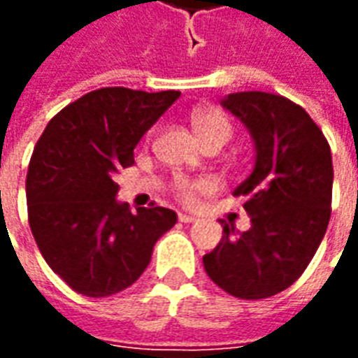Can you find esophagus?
Returning a JSON list of instances; mask_svg holds the SVG:
<instances>
[{"instance_id":"esophagus-1","label":"esophagus","mask_w":358,"mask_h":358,"mask_svg":"<svg viewBox=\"0 0 358 358\" xmlns=\"http://www.w3.org/2000/svg\"><path fill=\"white\" fill-rule=\"evenodd\" d=\"M178 220L180 222H184V224H189V222H195L197 218L194 215H186V213H178Z\"/></svg>"}]
</instances>
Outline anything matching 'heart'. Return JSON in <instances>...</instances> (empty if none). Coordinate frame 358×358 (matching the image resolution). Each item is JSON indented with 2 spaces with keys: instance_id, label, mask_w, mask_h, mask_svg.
I'll return each mask as SVG.
<instances>
[{
  "instance_id": "heart-1",
  "label": "heart",
  "mask_w": 358,
  "mask_h": 358,
  "mask_svg": "<svg viewBox=\"0 0 358 358\" xmlns=\"http://www.w3.org/2000/svg\"><path fill=\"white\" fill-rule=\"evenodd\" d=\"M192 128L195 136L201 140V143L207 145H224L226 141L232 138L234 126L232 120L226 117L224 113L215 107H197L192 113ZM210 189V182L207 178H180L174 180L172 192L180 201L192 205L197 201V195L207 194Z\"/></svg>"
}]
</instances>
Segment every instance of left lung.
<instances>
[{
	"label": "left lung",
	"instance_id": "left-lung-1",
	"mask_svg": "<svg viewBox=\"0 0 358 358\" xmlns=\"http://www.w3.org/2000/svg\"><path fill=\"white\" fill-rule=\"evenodd\" d=\"M222 107L248 126L255 141V169L234 189L245 197L251 228L240 232L222 218V240L203 257V266L234 297L266 299L305 272L326 234L331 151L307 110L284 95L238 92Z\"/></svg>",
	"mask_w": 358,
	"mask_h": 358
}]
</instances>
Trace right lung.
<instances>
[{
    "instance_id": "1",
    "label": "right lung",
    "mask_w": 358,
    "mask_h": 358,
    "mask_svg": "<svg viewBox=\"0 0 358 358\" xmlns=\"http://www.w3.org/2000/svg\"><path fill=\"white\" fill-rule=\"evenodd\" d=\"M180 97L101 88L59 110L28 164V222L51 270L76 293L107 297L148 268L157 240L176 213L118 203L115 174L134 163V148Z\"/></svg>"
}]
</instances>
